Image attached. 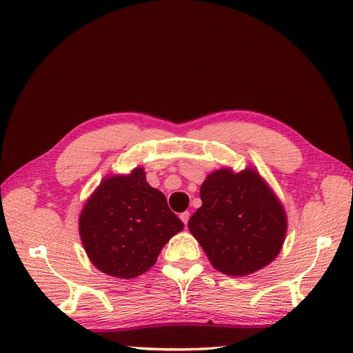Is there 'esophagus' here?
Returning a JSON list of instances; mask_svg holds the SVG:
<instances>
[{"instance_id": "1", "label": "esophagus", "mask_w": 353, "mask_h": 353, "mask_svg": "<svg viewBox=\"0 0 353 353\" xmlns=\"http://www.w3.org/2000/svg\"><path fill=\"white\" fill-rule=\"evenodd\" d=\"M181 220L183 221V224L186 226V224H188V220H190V212H188V211L182 212V214H181Z\"/></svg>"}]
</instances>
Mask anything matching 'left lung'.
<instances>
[{
	"instance_id": "1",
	"label": "left lung",
	"mask_w": 353,
	"mask_h": 353,
	"mask_svg": "<svg viewBox=\"0 0 353 353\" xmlns=\"http://www.w3.org/2000/svg\"><path fill=\"white\" fill-rule=\"evenodd\" d=\"M200 199L203 205L188 228L219 272L250 274L281 252L287 216L256 171H214L201 185Z\"/></svg>"
}]
</instances>
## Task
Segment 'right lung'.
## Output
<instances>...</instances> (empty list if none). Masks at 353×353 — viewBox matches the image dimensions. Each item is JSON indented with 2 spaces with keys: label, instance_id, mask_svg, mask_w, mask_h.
I'll return each instance as SVG.
<instances>
[{
  "label": "right lung",
  "instance_id": "1",
  "mask_svg": "<svg viewBox=\"0 0 353 353\" xmlns=\"http://www.w3.org/2000/svg\"><path fill=\"white\" fill-rule=\"evenodd\" d=\"M79 224L92 264L121 279L152 268L162 247L183 229L163 194L147 183L142 168L104 179L86 201Z\"/></svg>",
  "mask_w": 353,
  "mask_h": 353
}]
</instances>
